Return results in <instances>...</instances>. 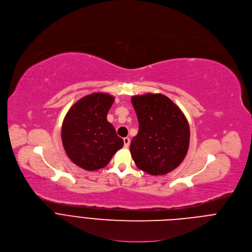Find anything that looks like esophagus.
<instances>
[{"instance_id": "34e87169", "label": "esophagus", "mask_w": 252, "mask_h": 252, "mask_svg": "<svg viewBox=\"0 0 252 252\" xmlns=\"http://www.w3.org/2000/svg\"><path fill=\"white\" fill-rule=\"evenodd\" d=\"M129 143H130V140L128 137H125L124 138V144H125V147L127 148L129 146Z\"/></svg>"}]
</instances>
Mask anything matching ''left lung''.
I'll return each instance as SVG.
<instances>
[{
  "instance_id": "left-lung-1",
  "label": "left lung",
  "mask_w": 252,
  "mask_h": 252,
  "mask_svg": "<svg viewBox=\"0 0 252 252\" xmlns=\"http://www.w3.org/2000/svg\"><path fill=\"white\" fill-rule=\"evenodd\" d=\"M131 103L139 123L129 148L136 167L152 176L172 172L189 146V126L184 113L163 94L132 96Z\"/></svg>"
}]
</instances>
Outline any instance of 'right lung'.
I'll return each instance as SVG.
<instances>
[{"label": "right lung", "instance_id": "add662e5", "mask_svg": "<svg viewBox=\"0 0 252 252\" xmlns=\"http://www.w3.org/2000/svg\"><path fill=\"white\" fill-rule=\"evenodd\" d=\"M115 98L92 93L79 99L66 113L62 126V141L67 157L86 171L104 168L124 146L107 114Z\"/></svg>", "mask_w": 252, "mask_h": 252}]
</instances>
